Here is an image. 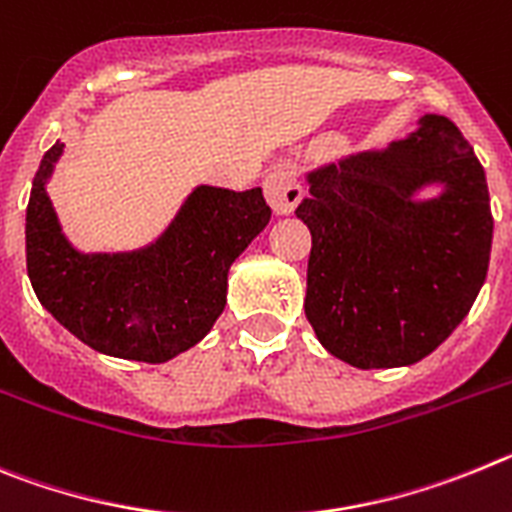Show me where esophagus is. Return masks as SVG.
<instances>
[{
  "label": "esophagus",
  "mask_w": 512,
  "mask_h": 512,
  "mask_svg": "<svg viewBox=\"0 0 512 512\" xmlns=\"http://www.w3.org/2000/svg\"><path fill=\"white\" fill-rule=\"evenodd\" d=\"M262 188H265L267 204H270V209L278 216L290 214L303 199V188L298 183V176L293 168H275L265 178Z\"/></svg>",
  "instance_id": "esophagus-1"
}]
</instances>
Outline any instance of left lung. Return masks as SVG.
Returning <instances> with one entry per match:
<instances>
[{"instance_id":"1","label":"left lung","mask_w":512,"mask_h":512,"mask_svg":"<svg viewBox=\"0 0 512 512\" xmlns=\"http://www.w3.org/2000/svg\"><path fill=\"white\" fill-rule=\"evenodd\" d=\"M428 182L439 200L413 202ZM306 319L359 370L413 365L462 324L485 283L492 211L485 168L459 127L426 114L385 150L308 173Z\"/></svg>"}]
</instances>
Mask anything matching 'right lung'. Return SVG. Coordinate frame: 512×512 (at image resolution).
I'll return each mask as SVG.
<instances>
[{"mask_svg":"<svg viewBox=\"0 0 512 512\" xmlns=\"http://www.w3.org/2000/svg\"><path fill=\"white\" fill-rule=\"evenodd\" d=\"M40 160L27 204V275L38 301L91 349L168 362L199 344L227 303L232 262L270 222L262 188L199 186L155 245L127 255H81L63 237L45 181L61 158Z\"/></svg>","mask_w":512,"mask_h":512,"instance_id":"1","label":"right lung"}]
</instances>
